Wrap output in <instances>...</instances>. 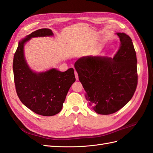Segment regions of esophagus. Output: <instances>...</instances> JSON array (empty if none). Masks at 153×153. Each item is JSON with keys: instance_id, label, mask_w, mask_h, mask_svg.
<instances>
[{"instance_id": "obj_1", "label": "esophagus", "mask_w": 153, "mask_h": 153, "mask_svg": "<svg viewBox=\"0 0 153 153\" xmlns=\"http://www.w3.org/2000/svg\"><path fill=\"white\" fill-rule=\"evenodd\" d=\"M75 78H76V80H78V73L77 72L75 71Z\"/></svg>"}]
</instances>
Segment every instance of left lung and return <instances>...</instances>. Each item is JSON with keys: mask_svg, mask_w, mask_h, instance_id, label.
I'll use <instances>...</instances> for the list:
<instances>
[{"mask_svg": "<svg viewBox=\"0 0 153 153\" xmlns=\"http://www.w3.org/2000/svg\"><path fill=\"white\" fill-rule=\"evenodd\" d=\"M121 44L112 59L86 56L75 63L85 98L96 113L117 112L130 100L138 84L137 60L130 37L118 32Z\"/></svg>", "mask_w": 153, "mask_h": 153, "instance_id": "left-lung-1", "label": "left lung"}]
</instances>
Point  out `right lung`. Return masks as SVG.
Masks as SVG:
<instances>
[{
    "mask_svg": "<svg viewBox=\"0 0 153 153\" xmlns=\"http://www.w3.org/2000/svg\"><path fill=\"white\" fill-rule=\"evenodd\" d=\"M52 35L53 32L49 29L32 32L18 43L13 63L18 98L32 112L44 116H52L61 112L69 88L76 80L73 68L64 72L53 68L36 73L27 64L24 54V43L31 38Z\"/></svg>",
    "mask_w": 153,
    "mask_h": 153,
    "instance_id": "1",
    "label": "right lung"
}]
</instances>
